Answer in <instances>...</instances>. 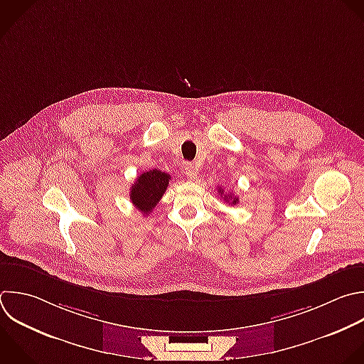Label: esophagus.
Instances as JSON below:
<instances>
[{
    "mask_svg": "<svg viewBox=\"0 0 364 364\" xmlns=\"http://www.w3.org/2000/svg\"><path fill=\"white\" fill-rule=\"evenodd\" d=\"M183 173L189 181H195L198 178V171L195 169V166L192 164H186L183 168Z\"/></svg>",
    "mask_w": 364,
    "mask_h": 364,
    "instance_id": "obj_1",
    "label": "esophagus"
}]
</instances>
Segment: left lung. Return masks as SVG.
<instances>
[{
	"label": "left lung",
	"mask_w": 364,
	"mask_h": 364,
	"mask_svg": "<svg viewBox=\"0 0 364 364\" xmlns=\"http://www.w3.org/2000/svg\"><path fill=\"white\" fill-rule=\"evenodd\" d=\"M218 193H220V196H225V199H223V200H226V202H229V200H230V203H232V205H236V203L239 202V199H237L236 196H233V195H225L222 188H219ZM230 203H229V205H230Z\"/></svg>",
	"instance_id": "obj_1"
}]
</instances>
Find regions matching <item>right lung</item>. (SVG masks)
<instances>
[{
  "label": "right lung",
  "instance_id": "add662e5",
  "mask_svg": "<svg viewBox=\"0 0 364 364\" xmlns=\"http://www.w3.org/2000/svg\"><path fill=\"white\" fill-rule=\"evenodd\" d=\"M169 179L171 175L159 169H151L141 173L134 182L129 193L134 206L144 215H149L164 196L169 185Z\"/></svg>",
  "mask_w": 364,
  "mask_h": 364
}]
</instances>
